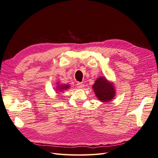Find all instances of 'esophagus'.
Here are the masks:
<instances>
[{"instance_id": "1", "label": "esophagus", "mask_w": 158, "mask_h": 158, "mask_svg": "<svg viewBox=\"0 0 158 158\" xmlns=\"http://www.w3.org/2000/svg\"><path fill=\"white\" fill-rule=\"evenodd\" d=\"M76 85H77V87L78 88H83L84 86V85L82 83H80V82H78L77 84H76Z\"/></svg>"}]
</instances>
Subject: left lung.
I'll return each mask as SVG.
<instances>
[{"instance_id":"left-lung-1","label":"left lung","mask_w":158,"mask_h":158,"mask_svg":"<svg viewBox=\"0 0 158 158\" xmlns=\"http://www.w3.org/2000/svg\"><path fill=\"white\" fill-rule=\"evenodd\" d=\"M96 97L102 102H107L113 99L115 95L114 85L103 76L97 78L92 85Z\"/></svg>"}]
</instances>
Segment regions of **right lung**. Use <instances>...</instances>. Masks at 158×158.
Segmentation results:
<instances>
[{"label":"right lung","mask_w":158,"mask_h":158,"mask_svg":"<svg viewBox=\"0 0 158 158\" xmlns=\"http://www.w3.org/2000/svg\"><path fill=\"white\" fill-rule=\"evenodd\" d=\"M58 84V83H57ZM56 88V91H60V92H62V91L64 90V89H69V88L70 87L69 85H67V84H63V85H57ZM59 92H58L57 93H59Z\"/></svg>","instance_id":"1"}]
</instances>
